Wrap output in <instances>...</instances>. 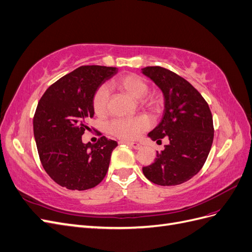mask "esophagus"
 I'll return each mask as SVG.
<instances>
[{"instance_id":"34e87169","label":"esophagus","mask_w":252,"mask_h":252,"mask_svg":"<svg viewBox=\"0 0 252 252\" xmlns=\"http://www.w3.org/2000/svg\"><path fill=\"white\" fill-rule=\"evenodd\" d=\"M120 143L122 144H127L128 146H130L134 149H140L142 147V145L140 143H136V142H129V141H121Z\"/></svg>"}]
</instances>
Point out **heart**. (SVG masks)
<instances>
[{
    "label": "heart",
    "instance_id": "heart-1",
    "mask_svg": "<svg viewBox=\"0 0 252 252\" xmlns=\"http://www.w3.org/2000/svg\"><path fill=\"white\" fill-rule=\"evenodd\" d=\"M113 85L119 89L125 91L135 100H141V103L151 111H158L161 109L162 101L156 94H148L149 84L146 80L133 73L120 75L113 81ZM109 94L104 86L98 87L93 96V108L98 117H103L107 112ZM150 123L145 117L134 118H120L109 122L107 130L110 134L123 140H134L148 129Z\"/></svg>",
    "mask_w": 252,
    "mask_h": 252
}]
</instances>
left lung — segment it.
Masks as SVG:
<instances>
[{"label": "left lung", "instance_id": "obj_1", "mask_svg": "<svg viewBox=\"0 0 252 252\" xmlns=\"http://www.w3.org/2000/svg\"><path fill=\"white\" fill-rule=\"evenodd\" d=\"M142 70L165 97L162 121L148 136L158 143L169 140L155 162L143 167V173L157 185H180L193 178L207 159L215 134L212 114L202 94L179 74L159 66Z\"/></svg>", "mask_w": 252, "mask_h": 252}]
</instances>
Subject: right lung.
Wrapping results in <instances>:
<instances>
[{"label":"right lung","mask_w":252,"mask_h":252,"mask_svg":"<svg viewBox=\"0 0 252 252\" xmlns=\"http://www.w3.org/2000/svg\"><path fill=\"white\" fill-rule=\"evenodd\" d=\"M117 73L116 67L81 66L45 91L33 117V134L43 168L60 186L70 190L95 187L108 171L116 141L101 136L82 142L94 117L93 96Z\"/></svg>","instance_id":"add662e5"}]
</instances>
